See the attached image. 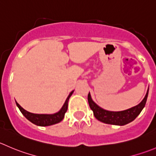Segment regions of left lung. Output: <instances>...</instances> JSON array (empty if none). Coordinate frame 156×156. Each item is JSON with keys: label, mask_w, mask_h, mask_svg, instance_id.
I'll return each instance as SVG.
<instances>
[{"label": "left lung", "mask_w": 156, "mask_h": 156, "mask_svg": "<svg viewBox=\"0 0 156 156\" xmlns=\"http://www.w3.org/2000/svg\"><path fill=\"white\" fill-rule=\"evenodd\" d=\"M148 94H149V89L146 92L145 98L138 105L127 109V110H122V111H109V110L101 108L96 103L94 102L90 93L87 95V101H88L90 109L93 110L95 118L98 119L99 121L107 123V124L123 126L133 121L136 118L137 116L141 113L146 105Z\"/></svg>", "instance_id": "1"}]
</instances>
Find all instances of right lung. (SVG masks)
Listing matches in <instances>:
<instances>
[{"label":"right lung","instance_id":"1","mask_svg":"<svg viewBox=\"0 0 156 156\" xmlns=\"http://www.w3.org/2000/svg\"><path fill=\"white\" fill-rule=\"evenodd\" d=\"M73 92L74 90H72V91L69 94V95L68 96L67 99H66L65 104H63L61 110L58 112H57V113H53V114H37V113H30V112L27 111L26 110H24L16 101V106L18 107V108L20 110L21 113H23V115L25 116L27 120H30L31 123H33V124L40 126H51V125L59 123V122H61L62 120H63V118H64L65 116V113L67 111L69 100V98H70V97L72 96V94H73Z\"/></svg>","mask_w":156,"mask_h":156}]
</instances>
